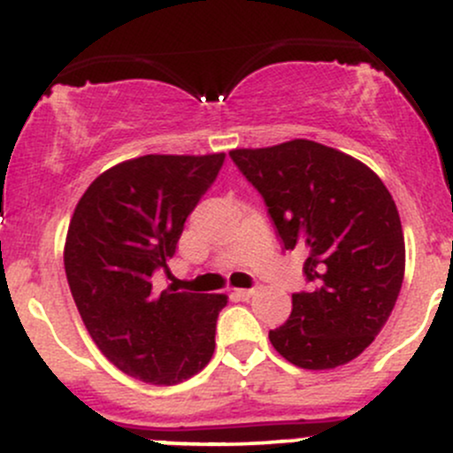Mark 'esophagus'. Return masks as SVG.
I'll use <instances>...</instances> for the list:
<instances>
[{"mask_svg":"<svg viewBox=\"0 0 453 453\" xmlns=\"http://www.w3.org/2000/svg\"><path fill=\"white\" fill-rule=\"evenodd\" d=\"M232 295H234L236 299L247 301V299H251L253 295H256V288H245V290H234V292H232Z\"/></svg>","mask_w":453,"mask_h":453,"instance_id":"obj_1","label":"esophagus"}]
</instances>
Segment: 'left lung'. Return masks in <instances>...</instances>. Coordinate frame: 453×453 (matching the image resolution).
<instances>
[{
  "label": "left lung",
  "instance_id": "1",
  "mask_svg": "<svg viewBox=\"0 0 453 453\" xmlns=\"http://www.w3.org/2000/svg\"><path fill=\"white\" fill-rule=\"evenodd\" d=\"M257 188L283 250L307 251L310 290L268 333L283 359L331 370L359 357L391 316L404 280V234L391 193L357 158L310 139L230 152Z\"/></svg>",
  "mask_w": 453,
  "mask_h": 453
}]
</instances>
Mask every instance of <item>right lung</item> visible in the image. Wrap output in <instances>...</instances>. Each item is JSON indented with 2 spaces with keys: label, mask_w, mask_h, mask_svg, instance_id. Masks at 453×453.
I'll return each instance as SVG.
<instances>
[{
  "label": "right lung",
  "mask_w": 453,
  "mask_h": 453,
  "mask_svg": "<svg viewBox=\"0 0 453 453\" xmlns=\"http://www.w3.org/2000/svg\"><path fill=\"white\" fill-rule=\"evenodd\" d=\"M226 154H146L103 172L74 208L64 268L74 305L98 350L124 374L176 385L215 352L226 295L158 292L154 273L185 230L187 217L215 182Z\"/></svg>",
  "instance_id": "1"
}]
</instances>
